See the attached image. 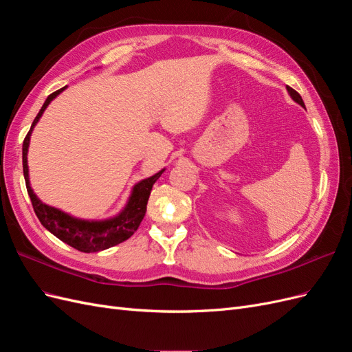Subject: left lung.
<instances>
[{"label": "left lung", "mask_w": 352, "mask_h": 352, "mask_svg": "<svg viewBox=\"0 0 352 352\" xmlns=\"http://www.w3.org/2000/svg\"><path fill=\"white\" fill-rule=\"evenodd\" d=\"M286 89H287V92H289V95L292 97V100H294L295 102L300 104V105H302V107L305 109V105H304V101H302V98H301V95L298 94L295 89H292L291 87H286Z\"/></svg>", "instance_id": "left-lung-1"}]
</instances>
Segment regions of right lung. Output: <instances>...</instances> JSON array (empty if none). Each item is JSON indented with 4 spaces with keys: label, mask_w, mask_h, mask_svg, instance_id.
Wrapping results in <instances>:
<instances>
[{
    "label": "right lung",
    "mask_w": 352,
    "mask_h": 352,
    "mask_svg": "<svg viewBox=\"0 0 352 352\" xmlns=\"http://www.w3.org/2000/svg\"><path fill=\"white\" fill-rule=\"evenodd\" d=\"M65 88H61L56 92H52L48 95V98L45 100L42 109L39 110L38 116L35 117L34 123L30 126V131L28 132L25 141H23V175H25V182H26V189L28 194L30 197L32 206H34L35 214L39 219L41 225L45 229H48L52 235L57 236L60 241L70 245L74 250L82 251V252H97L107 250L110 247H114L117 243H122L123 241L129 239L136 229L140 228L141 221L146 212V204H148V198H150L153 185L155 184V180L162 176L164 172V168L162 172L155 173L154 176L141 180L140 184H136L133 186L132 195L127 201V204L124 210L120 212L119 216H116L109 220H102V221H89V220H80V219H74L66 212H63L54 207H50L44 202H41L38 197L34 194V190L30 188L29 184V172H28V148H29V141H30V133L34 126L38 123L41 119L42 113L45 111L48 107V104L54 100L57 95L65 91Z\"/></svg>",
    "instance_id": "right-lung-1"
}]
</instances>
